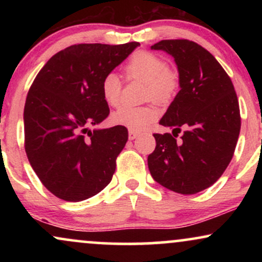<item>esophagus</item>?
<instances>
[{
	"label": "esophagus",
	"mask_w": 262,
	"mask_h": 262,
	"mask_svg": "<svg viewBox=\"0 0 262 262\" xmlns=\"http://www.w3.org/2000/svg\"><path fill=\"white\" fill-rule=\"evenodd\" d=\"M139 137V132L135 130H129V140H134L135 138Z\"/></svg>",
	"instance_id": "obj_1"
}]
</instances>
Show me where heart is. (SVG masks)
<instances>
[{
  "label": "heart",
  "instance_id": "b5f03b06",
  "mask_svg": "<svg viewBox=\"0 0 262 262\" xmlns=\"http://www.w3.org/2000/svg\"><path fill=\"white\" fill-rule=\"evenodd\" d=\"M125 71L130 79L146 83V97L159 103H165L175 95L179 87V75L172 69L166 68V62L160 56L149 52L135 53L125 65ZM122 81L118 74L110 73L101 82L102 97L108 106L116 107L121 100ZM159 111L154 106L132 107L123 106L112 114V122L119 127L130 130H144L156 121Z\"/></svg>",
  "mask_w": 262,
  "mask_h": 262
}]
</instances>
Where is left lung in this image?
Masks as SVG:
<instances>
[{"label": "left lung", "mask_w": 262, "mask_h": 262, "mask_svg": "<svg viewBox=\"0 0 262 262\" xmlns=\"http://www.w3.org/2000/svg\"><path fill=\"white\" fill-rule=\"evenodd\" d=\"M151 50L175 60L180 91L159 122L172 134H154L149 171L167 189L194 194L217 181L233 158L242 124L235 90L214 56L194 41L161 40Z\"/></svg>", "instance_id": "left-lung-1"}]
</instances>
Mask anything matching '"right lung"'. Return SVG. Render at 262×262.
I'll return each instance as SVG.
<instances>
[{
    "label": "right lung",
    "instance_id": "add662e5",
    "mask_svg": "<svg viewBox=\"0 0 262 262\" xmlns=\"http://www.w3.org/2000/svg\"><path fill=\"white\" fill-rule=\"evenodd\" d=\"M139 43L77 44L49 59L25 106V148L31 166L54 196L80 202L112 180L127 128L93 129L110 114L101 92L107 74Z\"/></svg>",
    "mask_w": 262,
    "mask_h": 262
}]
</instances>
